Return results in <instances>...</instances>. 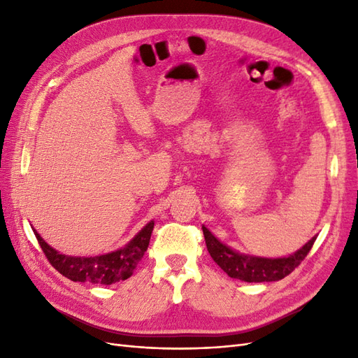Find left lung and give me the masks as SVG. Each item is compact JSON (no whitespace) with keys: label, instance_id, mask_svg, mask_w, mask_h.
<instances>
[{"label":"left lung","instance_id":"obj_1","mask_svg":"<svg viewBox=\"0 0 358 358\" xmlns=\"http://www.w3.org/2000/svg\"><path fill=\"white\" fill-rule=\"evenodd\" d=\"M206 246L213 262L218 264L230 278L245 280V282H272L288 276L292 270L305 259L317 237H313L296 254L285 258H258L237 254L229 246L222 245L216 237L203 227Z\"/></svg>","mask_w":358,"mask_h":358}]
</instances>
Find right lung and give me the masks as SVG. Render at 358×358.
<instances>
[{"instance_id":"add662e5","label":"right lung","mask_w":358,"mask_h":358,"mask_svg":"<svg viewBox=\"0 0 358 358\" xmlns=\"http://www.w3.org/2000/svg\"><path fill=\"white\" fill-rule=\"evenodd\" d=\"M154 221H150L124 249L99 257H69L57 252L34 231L43 254L58 272L73 282L112 285L133 275L149 246Z\"/></svg>"}]
</instances>
